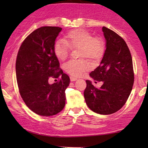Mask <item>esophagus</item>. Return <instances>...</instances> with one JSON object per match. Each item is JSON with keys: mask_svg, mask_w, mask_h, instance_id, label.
<instances>
[{"mask_svg": "<svg viewBox=\"0 0 148 148\" xmlns=\"http://www.w3.org/2000/svg\"><path fill=\"white\" fill-rule=\"evenodd\" d=\"M77 79L76 77H70V80L71 82H75V81H76Z\"/></svg>", "mask_w": 148, "mask_h": 148, "instance_id": "obj_1", "label": "esophagus"}]
</instances>
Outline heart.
<instances>
[{
    "label": "heart",
    "instance_id": "heart-1",
    "mask_svg": "<svg viewBox=\"0 0 148 148\" xmlns=\"http://www.w3.org/2000/svg\"><path fill=\"white\" fill-rule=\"evenodd\" d=\"M70 48H79V57L97 59L104 52V43L100 38L94 37L90 32L76 29L68 32L64 36V40H59L55 42L54 54L59 60H65L69 54ZM64 68L71 76L81 77L90 69V66L89 62L84 59L71 60L64 64Z\"/></svg>",
    "mask_w": 148,
    "mask_h": 148
}]
</instances>
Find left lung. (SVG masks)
<instances>
[{
  "label": "left lung",
  "instance_id": "obj_1",
  "mask_svg": "<svg viewBox=\"0 0 148 148\" xmlns=\"http://www.w3.org/2000/svg\"><path fill=\"white\" fill-rule=\"evenodd\" d=\"M106 40V50L100 65L90 75L97 82H102L96 88L86 80L85 100L94 112L110 114L124 106L132 90L134 82L131 54L125 40L116 33L102 27Z\"/></svg>",
  "mask_w": 148,
  "mask_h": 148
}]
</instances>
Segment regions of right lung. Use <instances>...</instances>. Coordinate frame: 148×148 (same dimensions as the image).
Segmentation results:
<instances>
[{"mask_svg": "<svg viewBox=\"0 0 148 148\" xmlns=\"http://www.w3.org/2000/svg\"><path fill=\"white\" fill-rule=\"evenodd\" d=\"M62 28L52 26L36 29L24 40L16 60L15 69L19 93L26 106L44 116L58 114L65 105V90L70 78L60 69L54 52L56 38ZM62 76L50 84V78Z\"/></svg>", "mask_w": 148, "mask_h": 148, "instance_id": "obj_1", "label": "right lung"}]
</instances>
